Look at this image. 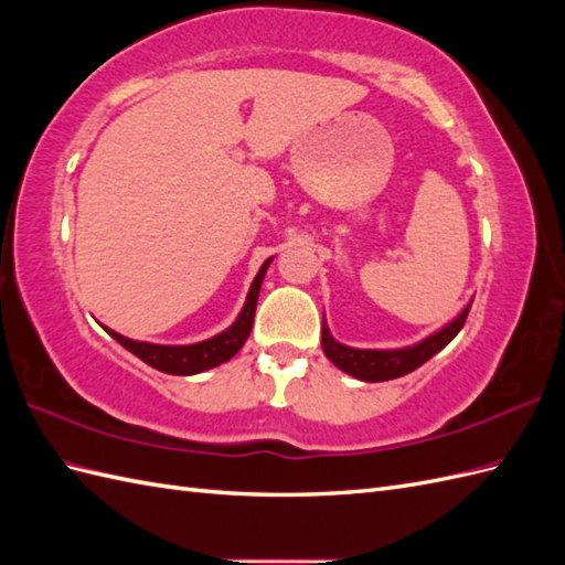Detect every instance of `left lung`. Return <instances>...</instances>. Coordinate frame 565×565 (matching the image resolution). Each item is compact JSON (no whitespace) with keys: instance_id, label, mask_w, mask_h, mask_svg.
Listing matches in <instances>:
<instances>
[{"instance_id":"8db88e82","label":"left lung","mask_w":565,"mask_h":565,"mask_svg":"<svg viewBox=\"0 0 565 565\" xmlns=\"http://www.w3.org/2000/svg\"><path fill=\"white\" fill-rule=\"evenodd\" d=\"M468 310H471V303H468L461 313L451 322H447L441 330L431 332L429 338H425L423 342H417L413 347H401V350H356V347H347L332 338L328 322L322 318V352H326V356L334 366L359 381L376 383V381L398 379V376L411 374V371H415L417 366H423L427 359L441 352L444 347H447L463 328Z\"/></svg>"}]
</instances>
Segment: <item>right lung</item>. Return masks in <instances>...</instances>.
<instances>
[{
  "label": "right lung",
  "instance_id": "right-lung-1",
  "mask_svg": "<svg viewBox=\"0 0 565 565\" xmlns=\"http://www.w3.org/2000/svg\"><path fill=\"white\" fill-rule=\"evenodd\" d=\"M269 262L271 259H267L259 267L255 281H252V286H249V294L245 298V306H243V310H239L237 320L233 322L231 328L218 332L211 340L177 347V344H152V342L128 340V338H124V334H118L109 328H106V332H109L118 344H124L130 354H136L138 359H142V362H146L152 369L164 371V374H172V376L201 374V371L218 366V364L227 362V359H233L239 350H243V344L249 338L252 322H255V310H257L262 279H264V274H267Z\"/></svg>",
  "mask_w": 565,
  "mask_h": 565
}]
</instances>
